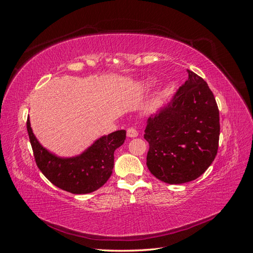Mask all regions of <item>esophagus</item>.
I'll return each mask as SVG.
<instances>
[{
    "label": "esophagus",
    "instance_id": "obj_1",
    "mask_svg": "<svg viewBox=\"0 0 253 253\" xmlns=\"http://www.w3.org/2000/svg\"><path fill=\"white\" fill-rule=\"evenodd\" d=\"M138 131L135 130L133 127H130L127 129V136L128 138H135V136H138Z\"/></svg>",
    "mask_w": 253,
    "mask_h": 253
}]
</instances>
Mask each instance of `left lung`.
I'll return each instance as SVG.
<instances>
[{
	"label": "left lung",
	"mask_w": 253,
	"mask_h": 253,
	"mask_svg": "<svg viewBox=\"0 0 253 253\" xmlns=\"http://www.w3.org/2000/svg\"><path fill=\"white\" fill-rule=\"evenodd\" d=\"M189 79L168 104L147 120L146 164L157 179L181 184L197 179L217 154L219 111L203 78L187 70Z\"/></svg>",
	"instance_id": "left-lung-1"
}]
</instances>
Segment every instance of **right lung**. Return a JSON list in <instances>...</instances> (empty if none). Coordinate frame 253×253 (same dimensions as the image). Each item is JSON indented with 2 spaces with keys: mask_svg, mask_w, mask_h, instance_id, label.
<instances>
[{
  "mask_svg": "<svg viewBox=\"0 0 253 253\" xmlns=\"http://www.w3.org/2000/svg\"><path fill=\"white\" fill-rule=\"evenodd\" d=\"M28 136L37 167L50 182L72 194H88L103 186L112 174L114 151L126 139L125 130L100 136L81 155L58 157L43 147L26 123Z\"/></svg>",
  "mask_w": 253,
  "mask_h": 253,
  "instance_id": "right-lung-1",
  "label": "right lung"
}]
</instances>
